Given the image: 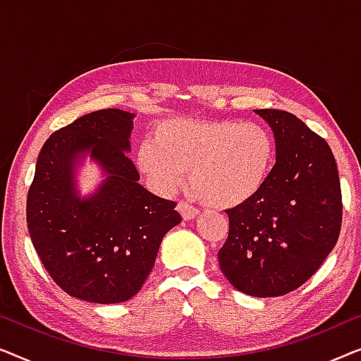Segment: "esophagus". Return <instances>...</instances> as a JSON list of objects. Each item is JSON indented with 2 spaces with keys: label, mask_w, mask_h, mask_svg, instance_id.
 Wrapping results in <instances>:
<instances>
[{
  "label": "esophagus",
  "mask_w": 361,
  "mask_h": 361,
  "mask_svg": "<svg viewBox=\"0 0 361 361\" xmlns=\"http://www.w3.org/2000/svg\"><path fill=\"white\" fill-rule=\"evenodd\" d=\"M177 210H179V214L182 215V219L184 220H192L199 215V210H197L194 205H190L189 202H185V200H180L179 204H177Z\"/></svg>",
  "instance_id": "34e87169"
}]
</instances>
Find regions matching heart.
Masks as SVG:
<instances>
[{"label": "heart", "mask_w": 361, "mask_h": 361, "mask_svg": "<svg viewBox=\"0 0 361 361\" xmlns=\"http://www.w3.org/2000/svg\"><path fill=\"white\" fill-rule=\"evenodd\" d=\"M276 157L268 128L238 120H166L152 141L137 149L136 162L161 192H172L189 171L192 189L210 207L245 204L264 185Z\"/></svg>", "instance_id": "heart-1"}]
</instances>
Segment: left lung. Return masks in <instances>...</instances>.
Returning a JSON list of instances; mask_svg holds the SVG:
<instances>
[{
  "mask_svg": "<svg viewBox=\"0 0 361 361\" xmlns=\"http://www.w3.org/2000/svg\"><path fill=\"white\" fill-rule=\"evenodd\" d=\"M255 111L274 133L276 164L258 194L226 210L228 238L219 263L241 293L278 298L300 288L334 250L342 190L324 137L289 111Z\"/></svg>",
  "mask_w": 361,
  "mask_h": 361,
  "instance_id": "obj_1",
  "label": "left lung"
}]
</instances>
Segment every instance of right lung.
Returning a JSON list of instances; mask_svg holds the SVG:
<instances>
[{
  "instance_id": "right-lung-1",
  "label": "right lung",
  "mask_w": 361,
  "mask_h": 361,
  "mask_svg": "<svg viewBox=\"0 0 361 361\" xmlns=\"http://www.w3.org/2000/svg\"><path fill=\"white\" fill-rule=\"evenodd\" d=\"M133 113L108 108L83 115L44 142L27 192L26 221L49 276L72 298L125 302L154 266L164 235L180 224L176 202L140 182L130 151ZM90 154L107 179L80 200L75 167Z\"/></svg>"
}]
</instances>
